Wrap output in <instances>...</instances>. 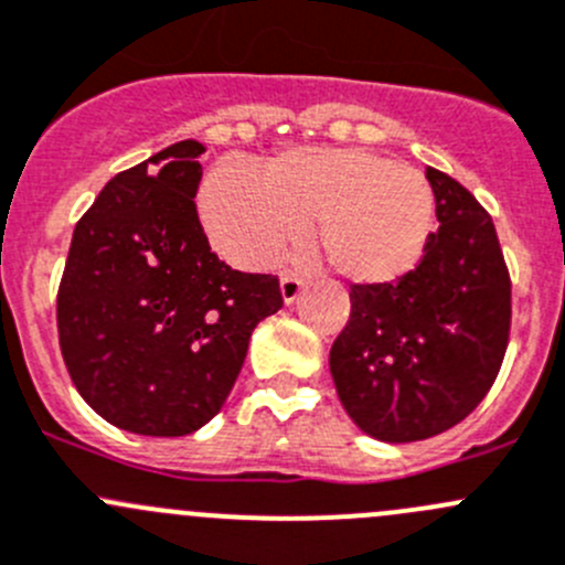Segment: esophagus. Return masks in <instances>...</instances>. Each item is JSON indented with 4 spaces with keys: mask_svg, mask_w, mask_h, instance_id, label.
Instances as JSON below:
<instances>
[{
    "mask_svg": "<svg viewBox=\"0 0 565 565\" xmlns=\"http://www.w3.org/2000/svg\"><path fill=\"white\" fill-rule=\"evenodd\" d=\"M306 287V281L300 276H295V273H284L281 276V298L284 303H292L295 298L300 295V289Z\"/></svg>",
    "mask_w": 565,
    "mask_h": 565,
    "instance_id": "34e87169",
    "label": "esophagus"
}]
</instances>
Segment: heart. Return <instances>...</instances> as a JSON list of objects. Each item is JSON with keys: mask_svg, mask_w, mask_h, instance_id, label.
I'll use <instances>...</instances> for the list:
<instances>
[{"mask_svg": "<svg viewBox=\"0 0 565 565\" xmlns=\"http://www.w3.org/2000/svg\"><path fill=\"white\" fill-rule=\"evenodd\" d=\"M201 221L223 259L270 267L315 221L328 270L353 284L403 278L434 228V188L416 168L364 149H292L265 177L221 162L201 184Z\"/></svg>", "mask_w": 565, "mask_h": 565, "instance_id": "obj_1", "label": "heart"}]
</instances>
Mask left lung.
<instances>
[{"label": "left lung", "instance_id": "left-lung-1", "mask_svg": "<svg viewBox=\"0 0 565 565\" xmlns=\"http://www.w3.org/2000/svg\"><path fill=\"white\" fill-rule=\"evenodd\" d=\"M436 221L419 265L353 284L331 375L350 419L405 445L467 419L494 386L511 337V276L491 215L447 173L425 171Z\"/></svg>", "mask_w": 565, "mask_h": 565}]
</instances>
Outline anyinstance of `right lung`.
Returning <instances> with one entry per match:
<instances>
[{
	"instance_id": "add662e5",
	"label": "right lung",
	"mask_w": 565,
	"mask_h": 565,
	"mask_svg": "<svg viewBox=\"0 0 565 565\" xmlns=\"http://www.w3.org/2000/svg\"><path fill=\"white\" fill-rule=\"evenodd\" d=\"M204 146L182 140L120 171L79 217L57 289L76 392L140 436H188L226 403L276 276L217 259L195 210Z\"/></svg>"
}]
</instances>
